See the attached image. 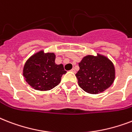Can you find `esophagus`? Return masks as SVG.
Masks as SVG:
<instances>
[{"mask_svg":"<svg viewBox=\"0 0 132 132\" xmlns=\"http://www.w3.org/2000/svg\"><path fill=\"white\" fill-rule=\"evenodd\" d=\"M71 72L75 73V72H76V71H75V68H72V70H71Z\"/></svg>","mask_w":132,"mask_h":132,"instance_id":"1","label":"esophagus"}]
</instances>
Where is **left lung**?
<instances>
[{
  "mask_svg": "<svg viewBox=\"0 0 132 132\" xmlns=\"http://www.w3.org/2000/svg\"><path fill=\"white\" fill-rule=\"evenodd\" d=\"M79 66L75 76L79 87L88 93L96 94L103 92L114 81V66L106 56L99 53L96 56L88 55L83 57Z\"/></svg>",
  "mask_w": 132,
  "mask_h": 132,
  "instance_id": "obj_1",
  "label": "left lung"
}]
</instances>
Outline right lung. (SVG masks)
<instances>
[{"label":"right lung","mask_w":132,"mask_h":132,"mask_svg":"<svg viewBox=\"0 0 132 132\" xmlns=\"http://www.w3.org/2000/svg\"><path fill=\"white\" fill-rule=\"evenodd\" d=\"M55 54L41 50L30 57L24 64L23 77L30 86L36 90L46 91L57 86L66 74L63 64H56Z\"/></svg>","instance_id":"add662e5"}]
</instances>
